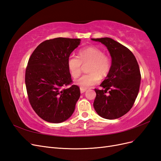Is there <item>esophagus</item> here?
I'll use <instances>...</instances> for the list:
<instances>
[{
    "label": "esophagus",
    "mask_w": 161,
    "mask_h": 161,
    "mask_svg": "<svg viewBox=\"0 0 161 161\" xmlns=\"http://www.w3.org/2000/svg\"><path fill=\"white\" fill-rule=\"evenodd\" d=\"M80 93H84V92L86 91V89H84V88H82V87H80Z\"/></svg>",
    "instance_id": "esophagus-1"
}]
</instances>
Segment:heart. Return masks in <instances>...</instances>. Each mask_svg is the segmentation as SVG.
<instances>
[{"label": "heart", "instance_id": "b5f03b06", "mask_svg": "<svg viewBox=\"0 0 161 161\" xmlns=\"http://www.w3.org/2000/svg\"><path fill=\"white\" fill-rule=\"evenodd\" d=\"M79 57L70 55L67 60L68 69L72 77L79 76L81 71L82 63L90 62L88 74L82 75L76 81V85L82 88L88 89L95 85L101 80V77L108 75L111 67V58L104 55V52L99 48L89 46L79 51Z\"/></svg>", "mask_w": 161, "mask_h": 161}]
</instances>
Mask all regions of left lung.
<instances>
[{"mask_svg": "<svg viewBox=\"0 0 161 161\" xmlns=\"http://www.w3.org/2000/svg\"><path fill=\"white\" fill-rule=\"evenodd\" d=\"M105 45L111 57V67L100 85L104 89H95L94 108L99 116L114 119L123 116L132 108L138 96L141 75L133 53L109 37L91 39ZM108 90V94H106Z\"/></svg>", "mask_w": 161, "mask_h": 161, "instance_id": "8db88e82", "label": "left lung"}]
</instances>
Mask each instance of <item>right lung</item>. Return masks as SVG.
Instances as JSON below:
<instances>
[{"label":"right lung","mask_w":161,"mask_h":161,"mask_svg":"<svg viewBox=\"0 0 161 161\" xmlns=\"http://www.w3.org/2000/svg\"><path fill=\"white\" fill-rule=\"evenodd\" d=\"M80 43V39L64 37L46 40L29 59L25 70L29 101L36 113L47 122H63L75 109L79 87H64L72 83L68 58Z\"/></svg>","instance_id":"right-lung-1"}]
</instances>
